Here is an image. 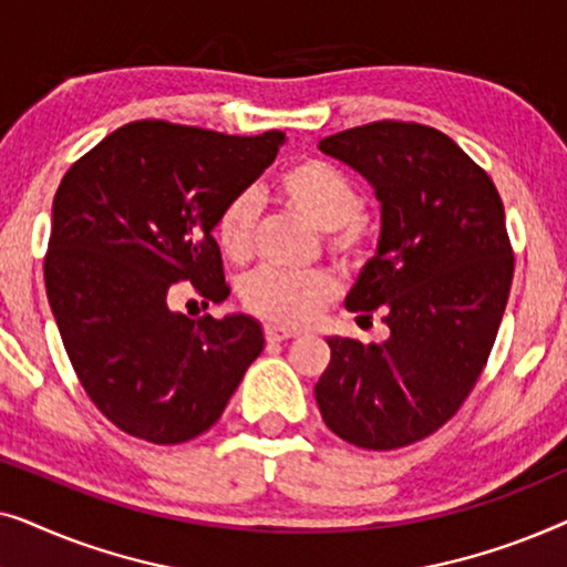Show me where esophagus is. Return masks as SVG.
<instances>
[{
    "label": "esophagus",
    "instance_id": "obj_1",
    "mask_svg": "<svg viewBox=\"0 0 567 567\" xmlns=\"http://www.w3.org/2000/svg\"><path fill=\"white\" fill-rule=\"evenodd\" d=\"M299 330H291V328H276V324H268L266 328V340L268 343H281V340H289V338H297Z\"/></svg>",
    "mask_w": 567,
    "mask_h": 567
}]
</instances>
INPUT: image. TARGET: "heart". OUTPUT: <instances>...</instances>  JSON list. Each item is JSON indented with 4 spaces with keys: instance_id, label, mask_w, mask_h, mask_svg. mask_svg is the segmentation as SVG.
Here are the masks:
<instances>
[{
    "instance_id": "b5f03b06",
    "label": "heart",
    "mask_w": 567,
    "mask_h": 567,
    "mask_svg": "<svg viewBox=\"0 0 567 567\" xmlns=\"http://www.w3.org/2000/svg\"><path fill=\"white\" fill-rule=\"evenodd\" d=\"M276 196L286 208L305 216L324 231V247L338 266L363 268L374 252V243L363 224L367 198L359 185L324 159H299L278 175ZM258 198L243 190L231 196L216 216V239L231 262H245L252 255ZM338 297V281L324 270L286 274L260 268L239 286V301L247 312L276 328H299L312 322Z\"/></svg>"
}]
</instances>
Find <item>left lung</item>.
Returning a JSON list of instances; mask_svg holds the SVG:
<instances>
[{
  "instance_id": "8db88e82",
  "label": "left lung",
  "mask_w": 567,
  "mask_h": 567,
  "mask_svg": "<svg viewBox=\"0 0 567 567\" xmlns=\"http://www.w3.org/2000/svg\"><path fill=\"white\" fill-rule=\"evenodd\" d=\"M320 150L382 200L379 250L346 307L382 315L390 338H330L315 398L336 436L390 452L452 421L483 374L514 281L506 212L491 175L433 126L371 121Z\"/></svg>"
}]
</instances>
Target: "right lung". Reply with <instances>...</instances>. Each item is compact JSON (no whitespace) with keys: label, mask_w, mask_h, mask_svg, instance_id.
Wrapping results in <instances>:
<instances>
[{"label":"right lung","mask_w":567,"mask_h":567,"mask_svg":"<svg viewBox=\"0 0 567 567\" xmlns=\"http://www.w3.org/2000/svg\"><path fill=\"white\" fill-rule=\"evenodd\" d=\"M144 118L82 154L53 196L45 293L76 379L128 436L173 446L219 421L262 351L250 317L188 320L175 284L206 305L229 297L216 216L284 144Z\"/></svg>","instance_id":"obj_1"}]
</instances>
